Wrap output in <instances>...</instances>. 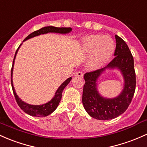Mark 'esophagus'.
<instances>
[{"instance_id": "34e87169", "label": "esophagus", "mask_w": 147, "mask_h": 147, "mask_svg": "<svg viewBox=\"0 0 147 147\" xmlns=\"http://www.w3.org/2000/svg\"><path fill=\"white\" fill-rule=\"evenodd\" d=\"M75 76L83 77H84V74L82 73V72H76V74H75Z\"/></svg>"}]
</instances>
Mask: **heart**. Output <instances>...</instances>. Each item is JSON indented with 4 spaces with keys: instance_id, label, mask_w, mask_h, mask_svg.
I'll list each match as a JSON object with an SVG mask.
<instances>
[{
    "instance_id": "1",
    "label": "heart",
    "mask_w": 147,
    "mask_h": 147,
    "mask_svg": "<svg viewBox=\"0 0 147 147\" xmlns=\"http://www.w3.org/2000/svg\"><path fill=\"white\" fill-rule=\"evenodd\" d=\"M114 49V40L109 35H90L82 40L81 44L84 54L91 53L88 63V67L91 70H98L105 65L112 58Z\"/></svg>"
}]
</instances>
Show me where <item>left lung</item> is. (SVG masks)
I'll list each match as a JSON object with an SVG mask.
<instances>
[{
    "instance_id": "8db88e82",
    "label": "left lung",
    "mask_w": 147,
    "mask_h": 147,
    "mask_svg": "<svg viewBox=\"0 0 147 147\" xmlns=\"http://www.w3.org/2000/svg\"><path fill=\"white\" fill-rule=\"evenodd\" d=\"M115 38L114 59L106 67L84 75L82 103L86 112L98 120H109L123 114L128 109L135 93L136 77L133 57L125 41L117 35ZM116 69L120 71L123 77V89L117 97H104L97 89L98 80L106 70Z\"/></svg>"
}]
</instances>
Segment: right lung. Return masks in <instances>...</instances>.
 Returning a JSON list of instances; mask_svg holds the SVG:
<instances>
[{"mask_svg":"<svg viewBox=\"0 0 147 147\" xmlns=\"http://www.w3.org/2000/svg\"><path fill=\"white\" fill-rule=\"evenodd\" d=\"M72 31V28H57V27L54 26H46L44 28H42L39 29V30H36V31L33 32L32 33H30V35H28L26 38H25L24 40H26L30 39V38H33L34 37L38 36V35H43V34H47V33H59V34H67V33H70ZM17 49V51L15 53V55H14V58L13 60V64H12V70H11V84H12V91H13L14 97H15L16 101H17V104L19 106V107L24 111V112L26 113V114H29V115L32 116V117H47V116L49 115L50 114H51L54 110L57 108L59 106V102H60L61 98H62V93L63 91L64 90V88H65L66 86L70 83V82L72 80V77H69L68 79L64 81L62 84H61V86L58 88V89L56 90L55 95H54V97L52 98V99L49 102L45 103L42 105H30L28 103H26L24 101L22 100L19 97L18 95L16 93L15 89H14V86H13V81H12V74H13V67H14V61H15L16 56H17V52H18V50L19 47Z\"/></svg>","mask_w":147,"mask_h":147,"instance_id":"right-lung-1","label":"right lung"}]
</instances>
